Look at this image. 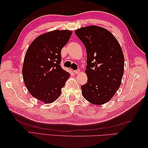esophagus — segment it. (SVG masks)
Masks as SVG:
<instances>
[{
	"mask_svg": "<svg viewBox=\"0 0 148 148\" xmlns=\"http://www.w3.org/2000/svg\"><path fill=\"white\" fill-rule=\"evenodd\" d=\"M79 72H80V70H79V69H77V70L74 71V73L75 74H79Z\"/></svg>",
	"mask_w": 148,
	"mask_h": 148,
	"instance_id": "1",
	"label": "esophagus"
}]
</instances>
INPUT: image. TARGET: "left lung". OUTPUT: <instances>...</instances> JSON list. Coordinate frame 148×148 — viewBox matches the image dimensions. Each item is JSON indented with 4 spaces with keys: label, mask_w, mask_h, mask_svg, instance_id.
<instances>
[{
    "label": "left lung",
    "mask_w": 148,
    "mask_h": 148,
    "mask_svg": "<svg viewBox=\"0 0 148 148\" xmlns=\"http://www.w3.org/2000/svg\"><path fill=\"white\" fill-rule=\"evenodd\" d=\"M87 53V83L82 95L89 102L102 105L109 102L121 85L124 55L117 39L109 30L95 25L75 31Z\"/></svg>",
    "instance_id": "left-lung-1"
}]
</instances>
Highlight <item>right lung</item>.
I'll return each instance as SVG.
<instances>
[{"label": "right lung", "mask_w": 148, "mask_h": 148, "mask_svg": "<svg viewBox=\"0 0 148 148\" xmlns=\"http://www.w3.org/2000/svg\"><path fill=\"white\" fill-rule=\"evenodd\" d=\"M72 31L55 30L43 34L30 44L25 56L22 74L25 85L36 99L52 103L62 93L70 73L60 66L61 50Z\"/></svg>", "instance_id": "right-lung-1"}]
</instances>
